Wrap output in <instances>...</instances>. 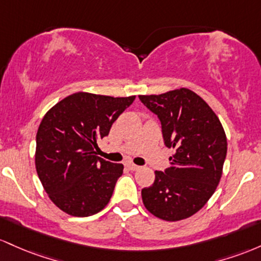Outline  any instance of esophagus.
I'll return each instance as SVG.
<instances>
[{
	"label": "esophagus",
	"mask_w": 261,
	"mask_h": 261,
	"mask_svg": "<svg viewBox=\"0 0 261 261\" xmlns=\"http://www.w3.org/2000/svg\"><path fill=\"white\" fill-rule=\"evenodd\" d=\"M127 168L129 169V170H132V171H136V170L139 169V166L136 165V164H133V163H128L127 164Z\"/></svg>",
	"instance_id": "obj_1"
}]
</instances>
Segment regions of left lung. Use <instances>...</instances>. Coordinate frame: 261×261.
<instances>
[{"label":"left lung","instance_id":"obj_1","mask_svg":"<svg viewBox=\"0 0 261 261\" xmlns=\"http://www.w3.org/2000/svg\"><path fill=\"white\" fill-rule=\"evenodd\" d=\"M139 99L162 122L164 143L175 154L154 184L142 190L145 208L176 222L198 212L215 194L227 155V137L217 115L191 90L177 89Z\"/></svg>","mask_w":261,"mask_h":261}]
</instances>
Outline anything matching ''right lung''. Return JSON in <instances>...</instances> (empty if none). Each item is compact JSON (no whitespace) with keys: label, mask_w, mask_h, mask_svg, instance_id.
<instances>
[{"label":"right lung","mask_w":261,"mask_h":261,"mask_svg":"<svg viewBox=\"0 0 261 261\" xmlns=\"http://www.w3.org/2000/svg\"><path fill=\"white\" fill-rule=\"evenodd\" d=\"M134 98L76 92L43 117L37 132L36 169L58 208L87 217L107 206L123 165L96 156L95 149Z\"/></svg>","instance_id":"obj_1"}]
</instances>
